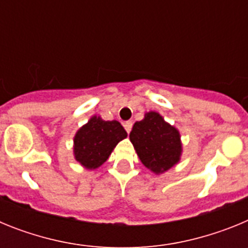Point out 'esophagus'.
Listing matches in <instances>:
<instances>
[{"label":"esophagus","mask_w":248,"mask_h":248,"mask_svg":"<svg viewBox=\"0 0 248 248\" xmlns=\"http://www.w3.org/2000/svg\"><path fill=\"white\" fill-rule=\"evenodd\" d=\"M124 128H125L126 133H130L131 128H133V122H131V120H128V122L124 123Z\"/></svg>","instance_id":"esophagus-1"}]
</instances>
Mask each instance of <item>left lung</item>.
<instances>
[{
    "label": "left lung",
    "instance_id": "1",
    "mask_svg": "<svg viewBox=\"0 0 248 248\" xmlns=\"http://www.w3.org/2000/svg\"><path fill=\"white\" fill-rule=\"evenodd\" d=\"M129 139L140 161L154 174H163L180 161V131L156 111H148L143 120L135 123Z\"/></svg>",
    "mask_w": 248,
    "mask_h": 248
}]
</instances>
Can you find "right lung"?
I'll return each mask as SVG.
<instances>
[{
    "label": "right lung",
    "mask_w": 248,
    "mask_h": 248,
    "mask_svg": "<svg viewBox=\"0 0 248 248\" xmlns=\"http://www.w3.org/2000/svg\"><path fill=\"white\" fill-rule=\"evenodd\" d=\"M126 137L125 129L119 122L103 120L93 115L74 135V159L87 170H95L107 161L117 144Z\"/></svg>",
    "instance_id": "1"
}]
</instances>
